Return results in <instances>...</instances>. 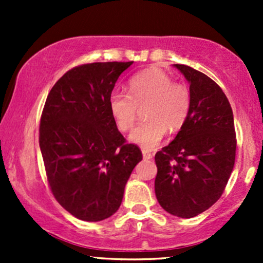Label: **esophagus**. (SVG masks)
Listing matches in <instances>:
<instances>
[{
	"mask_svg": "<svg viewBox=\"0 0 263 263\" xmlns=\"http://www.w3.org/2000/svg\"><path fill=\"white\" fill-rule=\"evenodd\" d=\"M142 155H143L144 159H151L153 157L152 153H151L149 151H147V149H142Z\"/></svg>",
	"mask_w": 263,
	"mask_h": 263,
	"instance_id": "esophagus-1",
	"label": "esophagus"
}]
</instances>
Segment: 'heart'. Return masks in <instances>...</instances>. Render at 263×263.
<instances>
[{
  "label": "heart",
  "instance_id": "obj_1",
  "mask_svg": "<svg viewBox=\"0 0 263 263\" xmlns=\"http://www.w3.org/2000/svg\"><path fill=\"white\" fill-rule=\"evenodd\" d=\"M129 92L112 90L108 95V111L115 125L127 132L135 125L138 106H144L146 121L129 135V141L143 149H153L172 131L179 129L188 119L192 96L188 86L174 83L171 75L161 69H146L128 81Z\"/></svg>",
  "mask_w": 263,
  "mask_h": 263
}]
</instances>
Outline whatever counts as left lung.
<instances>
[{
	"label": "left lung",
	"mask_w": 263,
	"mask_h": 263,
	"mask_svg": "<svg viewBox=\"0 0 263 263\" xmlns=\"http://www.w3.org/2000/svg\"><path fill=\"white\" fill-rule=\"evenodd\" d=\"M189 81L188 119L156 153L155 192L165 211L193 218L219 200L235 164L236 134L228 98L218 84L188 65L174 64Z\"/></svg>",
	"instance_id": "left-lung-1"
}]
</instances>
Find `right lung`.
<instances>
[{
    "label": "right lung",
    "mask_w": 263,
    "mask_h": 263,
    "mask_svg": "<svg viewBox=\"0 0 263 263\" xmlns=\"http://www.w3.org/2000/svg\"><path fill=\"white\" fill-rule=\"evenodd\" d=\"M134 62L89 63L54 84L39 123V146L48 184L66 211L84 221L110 218L142 161L108 111V95Z\"/></svg>",
    "instance_id": "add662e5"
}]
</instances>
